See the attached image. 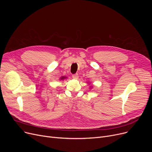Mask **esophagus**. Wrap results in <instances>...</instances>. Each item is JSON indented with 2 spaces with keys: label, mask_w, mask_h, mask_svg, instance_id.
Listing matches in <instances>:
<instances>
[{
  "label": "esophagus",
  "mask_w": 152,
  "mask_h": 152,
  "mask_svg": "<svg viewBox=\"0 0 152 152\" xmlns=\"http://www.w3.org/2000/svg\"><path fill=\"white\" fill-rule=\"evenodd\" d=\"M73 78L74 79H78V78H79V76H78V75L77 74H75V75H73Z\"/></svg>",
  "instance_id": "esophagus-1"
}]
</instances>
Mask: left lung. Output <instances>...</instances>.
<instances>
[{
  "label": "left lung",
  "instance_id": "obj_1",
  "mask_svg": "<svg viewBox=\"0 0 152 152\" xmlns=\"http://www.w3.org/2000/svg\"><path fill=\"white\" fill-rule=\"evenodd\" d=\"M92 85H91V86H90V89H92Z\"/></svg>",
  "mask_w": 152,
  "mask_h": 152
}]
</instances>
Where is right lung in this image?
<instances>
[{"label": "right lung", "mask_w": 152, "mask_h": 152, "mask_svg": "<svg viewBox=\"0 0 152 152\" xmlns=\"http://www.w3.org/2000/svg\"><path fill=\"white\" fill-rule=\"evenodd\" d=\"M67 79V77L66 76H61L60 78V81H63V80H64V79Z\"/></svg>", "instance_id": "obj_1"}]
</instances>
